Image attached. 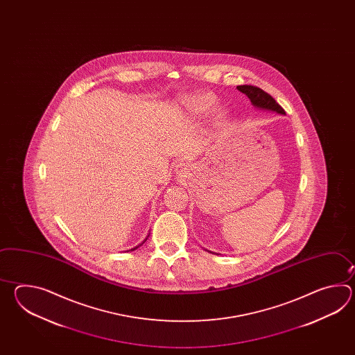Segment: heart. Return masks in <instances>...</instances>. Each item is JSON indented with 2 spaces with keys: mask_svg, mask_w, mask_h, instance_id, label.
<instances>
[{
  "mask_svg": "<svg viewBox=\"0 0 355 355\" xmlns=\"http://www.w3.org/2000/svg\"><path fill=\"white\" fill-rule=\"evenodd\" d=\"M184 105L191 113L196 115H205L211 113L217 105V98L211 92H196L184 98Z\"/></svg>",
  "mask_w": 355,
  "mask_h": 355,
  "instance_id": "1",
  "label": "heart"
}]
</instances>
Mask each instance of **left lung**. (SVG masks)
I'll list each match as a JSON object with an SVG mask.
<instances>
[{"label": "left lung", "mask_w": 355, "mask_h": 355, "mask_svg": "<svg viewBox=\"0 0 355 355\" xmlns=\"http://www.w3.org/2000/svg\"><path fill=\"white\" fill-rule=\"evenodd\" d=\"M237 89L250 98L251 104L255 106V107L272 110V112H277L278 114H286L284 109L275 101V98L270 96L264 90L259 89L257 86L241 85V86H237Z\"/></svg>", "instance_id": "left-lung-1"}]
</instances>
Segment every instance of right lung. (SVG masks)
Wrapping results in <instances>:
<instances>
[{
  "label": "right lung",
  "instance_id": "right-lung-1",
  "mask_svg": "<svg viewBox=\"0 0 355 355\" xmlns=\"http://www.w3.org/2000/svg\"><path fill=\"white\" fill-rule=\"evenodd\" d=\"M146 240H147V239H146ZM146 240H144V241H146ZM144 242H142V243H144ZM142 243H141V245H142ZM141 245H138V246H136V248H135V249H132V250H130V251H133V250L138 249V248H139V246H141Z\"/></svg>",
  "mask_w": 355,
  "mask_h": 355
}]
</instances>
